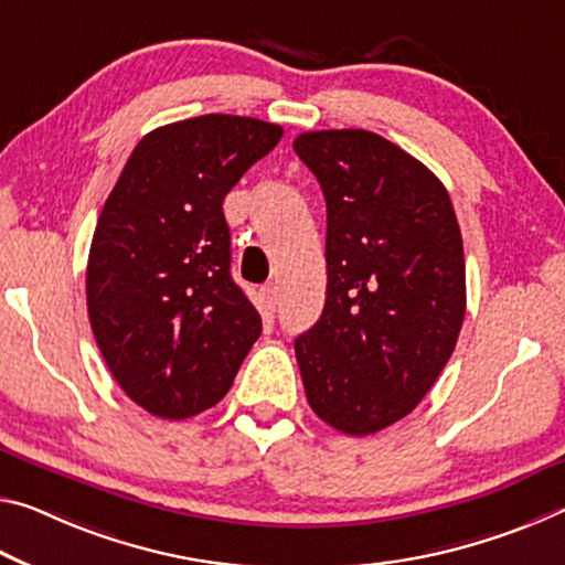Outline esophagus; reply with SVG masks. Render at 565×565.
<instances>
[{
	"mask_svg": "<svg viewBox=\"0 0 565 565\" xmlns=\"http://www.w3.org/2000/svg\"><path fill=\"white\" fill-rule=\"evenodd\" d=\"M279 286L276 284H268V286H264V307L268 309V311H276V307H279Z\"/></svg>",
	"mask_w": 565,
	"mask_h": 565,
	"instance_id": "esophagus-1",
	"label": "esophagus"
}]
</instances>
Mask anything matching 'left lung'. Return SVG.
Returning <instances> with one entry per match:
<instances>
[{"label":"left lung","mask_w":565,"mask_h":565,"mask_svg":"<svg viewBox=\"0 0 565 565\" xmlns=\"http://www.w3.org/2000/svg\"><path fill=\"white\" fill-rule=\"evenodd\" d=\"M327 201V301L294 342L311 409L362 437L407 417L465 319V254L433 170L370 130L301 132Z\"/></svg>","instance_id":"left-lung-1"}]
</instances>
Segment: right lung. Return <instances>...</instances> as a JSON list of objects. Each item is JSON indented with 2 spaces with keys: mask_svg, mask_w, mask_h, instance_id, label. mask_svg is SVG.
I'll list each match as a JSON object with an SVG mask.
<instances>
[{
  "mask_svg": "<svg viewBox=\"0 0 565 565\" xmlns=\"http://www.w3.org/2000/svg\"><path fill=\"white\" fill-rule=\"evenodd\" d=\"M284 130L241 115L156 128L107 195L87 258V315L107 370L150 415L216 405L262 334L231 279L223 199Z\"/></svg>",
  "mask_w": 565,
  "mask_h": 565,
  "instance_id": "1",
  "label": "right lung"
}]
</instances>
